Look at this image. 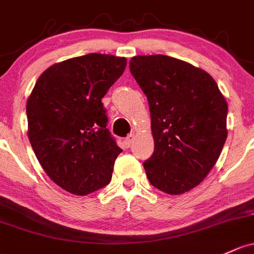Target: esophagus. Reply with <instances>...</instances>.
I'll list each match as a JSON object with an SVG mask.
<instances>
[{"label":"esophagus","mask_w":254,"mask_h":254,"mask_svg":"<svg viewBox=\"0 0 254 254\" xmlns=\"http://www.w3.org/2000/svg\"><path fill=\"white\" fill-rule=\"evenodd\" d=\"M133 140H134V134H133V133H130V134H128L126 139H125V144H126L127 148H129V146L132 145Z\"/></svg>","instance_id":"1"}]
</instances>
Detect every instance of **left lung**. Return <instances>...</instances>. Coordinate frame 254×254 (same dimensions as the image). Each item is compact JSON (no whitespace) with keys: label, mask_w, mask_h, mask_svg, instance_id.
Returning a JSON list of instances; mask_svg holds the SVG:
<instances>
[{"label":"left lung","mask_w":254,"mask_h":254,"mask_svg":"<svg viewBox=\"0 0 254 254\" xmlns=\"http://www.w3.org/2000/svg\"><path fill=\"white\" fill-rule=\"evenodd\" d=\"M129 69L148 98L155 150L143 163L150 184L170 195L197 187L228 137V103L208 72L168 56H135Z\"/></svg>","instance_id":"obj_1"}]
</instances>
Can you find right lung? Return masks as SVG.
Returning <instances> with one entry per match:
<instances>
[{
    "label": "right lung",
    "instance_id": "1",
    "mask_svg": "<svg viewBox=\"0 0 254 254\" xmlns=\"http://www.w3.org/2000/svg\"><path fill=\"white\" fill-rule=\"evenodd\" d=\"M127 59L91 53L42 72L26 103L28 137L47 176L65 191L84 196L111 181L120 152L106 128L102 98Z\"/></svg>",
    "mask_w": 254,
    "mask_h": 254
}]
</instances>
